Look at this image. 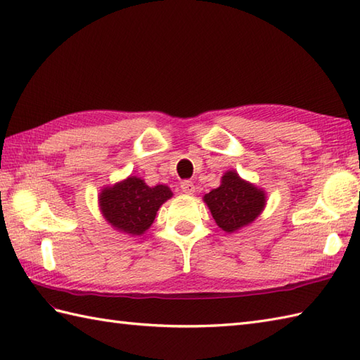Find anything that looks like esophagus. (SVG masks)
Returning <instances> with one entry per match:
<instances>
[{"mask_svg":"<svg viewBox=\"0 0 360 360\" xmlns=\"http://www.w3.org/2000/svg\"><path fill=\"white\" fill-rule=\"evenodd\" d=\"M181 190L184 193H187V195H193L196 187H195V184H193L192 181H182L181 182Z\"/></svg>","mask_w":360,"mask_h":360,"instance_id":"34e87169","label":"esophagus"}]
</instances>
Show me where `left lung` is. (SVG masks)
Masks as SVG:
<instances>
[{
	"label": "left lung",
	"instance_id": "8db88e82",
	"mask_svg": "<svg viewBox=\"0 0 360 360\" xmlns=\"http://www.w3.org/2000/svg\"><path fill=\"white\" fill-rule=\"evenodd\" d=\"M266 192L235 170L221 176L219 187L202 196L221 231L233 233L254 223L266 207Z\"/></svg>",
	"mask_w": 360,
	"mask_h": 360
}]
</instances>
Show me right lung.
I'll list each match as a JSON object with an SVG mask.
<instances>
[{
	"label": "right lung",
	"instance_id": "1",
	"mask_svg": "<svg viewBox=\"0 0 360 360\" xmlns=\"http://www.w3.org/2000/svg\"><path fill=\"white\" fill-rule=\"evenodd\" d=\"M172 196L173 192L165 184L150 187L142 178L128 176L101 190L98 207L114 231L141 236L151 227L160 205Z\"/></svg>",
	"mask_w": 360,
	"mask_h": 360
}]
</instances>
